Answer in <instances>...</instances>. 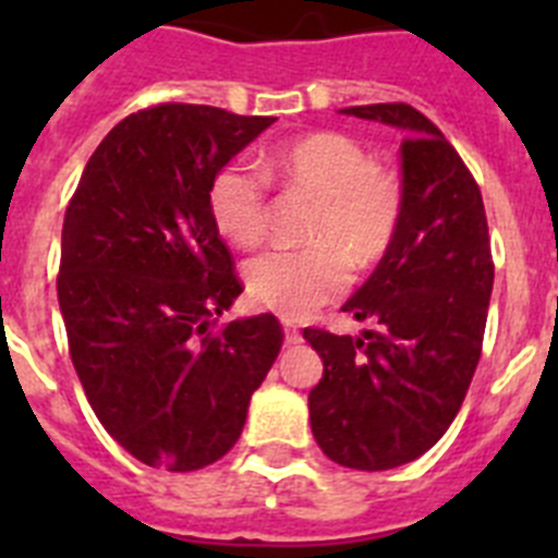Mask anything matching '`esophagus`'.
I'll return each mask as SVG.
<instances>
[{
	"label": "esophagus",
	"mask_w": 558,
	"mask_h": 558,
	"mask_svg": "<svg viewBox=\"0 0 558 558\" xmlns=\"http://www.w3.org/2000/svg\"><path fill=\"white\" fill-rule=\"evenodd\" d=\"M284 340H288V343H299V340H302V329L293 327V324H284Z\"/></svg>",
	"instance_id": "esophagus-1"
}]
</instances>
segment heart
Segmentation results:
<instances>
[{
	"label": "heart",
	"mask_w": 558,
	"mask_h": 558,
	"mask_svg": "<svg viewBox=\"0 0 558 558\" xmlns=\"http://www.w3.org/2000/svg\"><path fill=\"white\" fill-rule=\"evenodd\" d=\"M315 198L302 248H270L245 265V288L259 307L304 318L349 284V270L366 274L393 248L405 211L402 175L372 159L360 140L313 131L276 145L259 161H229L209 184V211L226 240L251 248L265 236L270 184Z\"/></svg>",
	"instance_id": "obj_1"
}]
</instances>
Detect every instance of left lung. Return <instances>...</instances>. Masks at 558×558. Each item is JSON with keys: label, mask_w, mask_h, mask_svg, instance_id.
<instances>
[{"label": "left lung", "mask_w": 558, "mask_h": 558, "mask_svg": "<svg viewBox=\"0 0 558 558\" xmlns=\"http://www.w3.org/2000/svg\"><path fill=\"white\" fill-rule=\"evenodd\" d=\"M405 131V211L397 243L343 313L363 338L307 327L324 360L310 425L324 456L352 470H393L452 425L477 368L495 263L481 186L436 122L408 102L343 108Z\"/></svg>", "instance_id": "left-lung-1"}]
</instances>
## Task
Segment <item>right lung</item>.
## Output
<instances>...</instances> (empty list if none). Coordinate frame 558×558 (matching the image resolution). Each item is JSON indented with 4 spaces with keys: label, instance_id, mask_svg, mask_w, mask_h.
<instances>
[{
    "label": "right lung",
    "instance_id": "right-lung-1",
    "mask_svg": "<svg viewBox=\"0 0 558 558\" xmlns=\"http://www.w3.org/2000/svg\"><path fill=\"white\" fill-rule=\"evenodd\" d=\"M270 122L192 102L142 108L92 153L66 206L69 354L102 427L147 466L223 458L282 349L276 315L218 324L243 282L209 211L215 172Z\"/></svg>",
    "mask_w": 558,
    "mask_h": 558
}]
</instances>
